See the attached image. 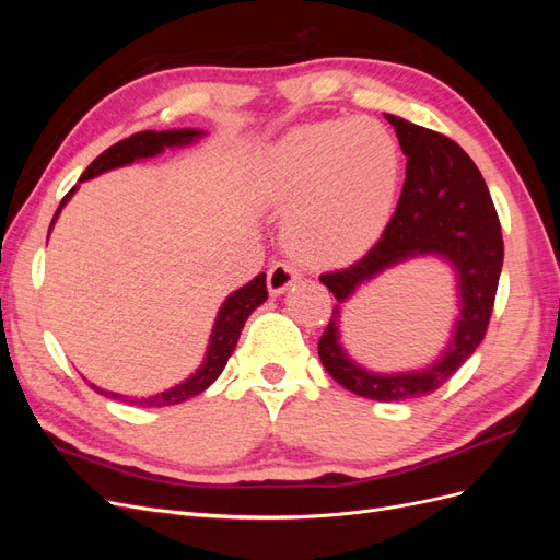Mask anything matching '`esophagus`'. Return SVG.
Listing matches in <instances>:
<instances>
[{
  "instance_id": "esophagus-1",
  "label": "esophagus",
  "mask_w": 560,
  "mask_h": 560,
  "mask_svg": "<svg viewBox=\"0 0 560 560\" xmlns=\"http://www.w3.org/2000/svg\"><path fill=\"white\" fill-rule=\"evenodd\" d=\"M296 278H299V273L292 264L276 261L268 268V292L273 296H280L290 290V287L296 282Z\"/></svg>"
}]
</instances>
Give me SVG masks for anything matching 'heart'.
Here are the masks:
<instances>
[{"label":"heart","mask_w":560,"mask_h":560,"mask_svg":"<svg viewBox=\"0 0 560 560\" xmlns=\"http://www.w3.org/2000/svg\"><path fill=\"white\" fill-rule=\"evenodd\" d=\"M399 182V149L371 118L301 126L268 151L261 198L295 208L287 245L308 264H348L378 241Z\"/></svg>","instance_id":"obj_1"}]
</instances>
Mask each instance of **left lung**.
I'll list each match as a JSON object with an SVG mask.
<instances>
[{
	"mask_svg": "<svg viewBox=\"0 0 560 560\" xmlns=\"http://www.w3.org/2000/svg\"><path fill=\"white\" fill-rule=\"evenodd\" d=\"M395 126L406 156L401 196L378 243L348 268L322 273L336 296L329 325L317 352L329 376L350 393L376 401H404L442 387L483 341L493 313L504 259L502 229L479 167L460 144L399 116L385 114ZM434 253L446 258L458 276L462 317L445 354L432 368L406 375H374L354 365L337 343V317L360 283L406 258Z\"/></svg>",
	"mask_w": 560,
	"mask_h": 560,
	"instance_id": "8db88e82",
	"label": "left lung"
}]
</instances>
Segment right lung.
<instances>
[{"instance_id":"obj_1","label":"right lung","mask_w":560,"mask_h":560,"mask_svg":"<svg viewBox=\"0 0 560 560\" xmlns=\"http://www.w3.org/2000/svg\"><path fill=\"white\" fill-rule=\"evenodd\" d=\"M198 138H202V130H194V128H179V130H144V132H135L130 135V138L121 140L112 144L107 151H103L89 167L86 173L81 175L79 182H86V179H93L97 175H103L107 171H114V167H121V165H128L132 161H140V159H151L161 154L163 149L167 147H184V144H191L196 142ZM77 191L74 189L67 194L62 200H60V208L56 210V217L54 222H50V229H54L56 219L60 214V210L65 208V202L72 198V194ZM50 233V231H48ZM268 299V290H266V273H259L254 280H249L245 287H241V290H235L226 301L224 306L219 308V315L214 319V327H212V336H210V346H208V352H206V360H202V364L198 366L196 374H191L189 378H186L184 383L165 389V393L161 395H151V397H124V395H116V393H109V389H103L91 383V387L95 389V393L105 395L109 399H118V401H126L130 406H173V404H182L189 397H196L200 395L202 389H208L217 378L219 374H222L231 352L235 350V343H238L241 338V331L245 327V319L257 311L261 303Z\"/></svg>"}]
</instances>
